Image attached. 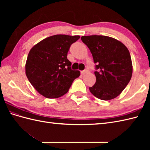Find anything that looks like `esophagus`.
<instances>
[{"mask_svg": "<svg viewBox=\"0 0 150 150\" xmlns=\"http://www.w3.org/2000/svg\"><path fill=\"white\" fill-rule=\"evenodd\" d=\"M86 73H88V69H84V70H83V71H81V74L82 75H84Z\"/></svg>", "mask_w": 150, "mask_h": 150, "instance_id": "obj_1", "label": "esophagus"}]
</instances>
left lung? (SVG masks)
Returning <instances> with one entry per match:
<instances>
[{
  "instance_id": "8db88e82",
  "label": "left lung",
  "mask_w": 150,
  "mask_h": 150,
  "mask_svg": "<svg viewBox=\"0 0 150 150\" xmlns=\"http://www.w3.org/2000/svg\"><path fill=\"white\" fill-rule=\"evenodd\" d=\"M81 40L90 49L96 64V82L90 91L101 100L113 99L128 84L132 75V62L128 48L111 37L82 36Z\"/></svg>"
}]
</instances>
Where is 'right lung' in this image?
<instances>
[{"instance_id":"obj_1","label":"right lung","mask_w":150,"mask_h":150,"mask_svg":"<svg viewBox=\"0 0 150 150\" xmlns=\"http://www.w3.org/2000/svg\"><path fill=\"white\" fill-rule=\"evenodd\" d=\"M80 36L55 35L46 38L30 51L26 64V75L34 88L48 98H56L68 91L81 73L71 69L67 59L73 43Z\"/></svg>"}]
</instances>
